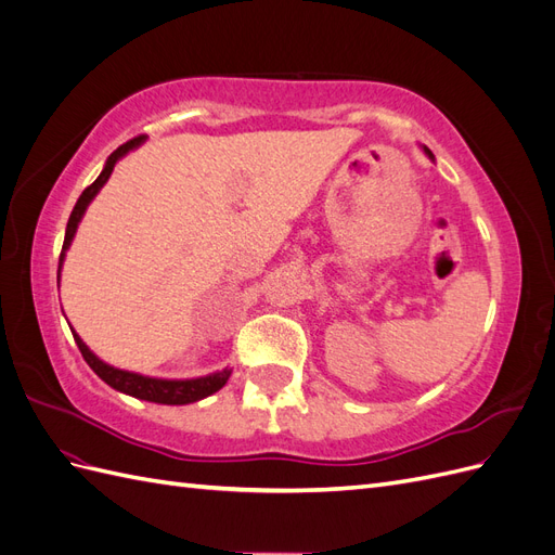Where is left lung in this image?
I'll return each instance as SVG.
<instances>
[{
	"mask_svg": "<svg viewBox=\"0 0 555 555\" xmlns=\"http://www.w3.org/2000/svg\"><path fill=\"white\" fill-rule=\"evenodd\" d=\"M426 153H428V157H433V153H430V150H428V147H426Z\"/></svg>",
	"mask_w": 555,
	"mask_h": 555,
	"instance_id": "8db88e82",
	"label": "left lung"
}]
</instances>
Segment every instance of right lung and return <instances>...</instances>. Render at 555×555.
I'll return each instance as SVG.
<instances>
[{
    "label": "right lung",
    "instance_id": "obj_1",
    "mask_svg": "<svg viewBox=\"0 0 555 555\" xmlns=\"http://www.w3.org/2000/svg\"><path fill=\"white\" fill-rule=\"evenodd\" d=\"M143 143V137H133L131 141L122 143L120 147L115 150V153H111L106 166L102 176H99L90 188L82 190L80 198L76 201V206L72 210V217L69 222H66V236H64V245H62V255H60V268H62V259H64V249L72 245L74 241V233H76V227L80 222L82 212H86L88 204L94 198V194L104 188V182L108 180V176L113 173V166L115 162L120 159L122 155H127L131 147H137ZM74 340L80 349L82 359L88 361V365L92 367V371L102 377L108 386H113V389L122 391V393H129L133 398H141V400H150V402H162V405H188V402H196L201 398H206L215 391H220L222 386L227 384L231 371H222V373H215V375H208V377H198V379H155V377H143V375H137V373H127V371H117V367L113 365H106L104 361H99L92 351L88 349V345L82 343L78 335L74 333Z\"/></svg>",
    "mask_w": 555,
    "mask_h": 555
}]
</instances>
